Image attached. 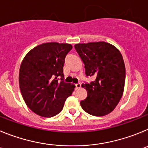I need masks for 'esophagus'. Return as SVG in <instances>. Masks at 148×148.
Returning a JSON list of instances; mask_svg holds the SVG:
<instances>
[{
    "instance_id": "34e87169",
    "label": "esophagus",
    "mask_w": 148,
    "mask_h": 148,
    "mask_svg": "<svg viewBox=\"0 0 148 148\" xmlns=\"http://www.w3.org/2000/svg\"><path fill=\"white\" fill-rule=\"evenodd\" d=\"M75 88H76V89L80 88H81V84H80V83L75 84Z\"/></svg>"
}]
</instances>
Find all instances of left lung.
Listing matches in <instances>:
<instances>
[{
  "instance_id": "8db88e82",
  "label": "left lung",
  "mask_w": 148,
  "mask_h": 148,
  "mask_svg": "<svg viewBox=\"0 0 148 148\" xmlns=\"http://www.w3.org/2000/svg\"><path fill=\"white\" fill-rule=\"evenodd\" d=\"M85 65L87 77L95 78L82 84L87 91L80 105L86 112L97 116L110 114L122 97L125 82V66L119 50L108 42H91L74 45Z\"/></svg>"
}]
</instances>
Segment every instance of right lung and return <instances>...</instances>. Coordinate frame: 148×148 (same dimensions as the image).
<instances>
[{
  "label": "right lung",
  "instance_id": "obj_1",
  "mask_svg": "<svg viewBox=\"0 0 148 148\" xmlns=\"http://www.w3.org/2000/svg\"><path fill=\"white\" fill-rule=\"evenodd\" d=\"M72 46L46 42L27 53L21 62L19 86L26 106L36 114L51 117L63 108L75 86L63 82V66ZM60 77L61 81L58 80Z\"/></svg>",
  "mask_w": 148,
  "mask_h": 148
}]
</instances>
